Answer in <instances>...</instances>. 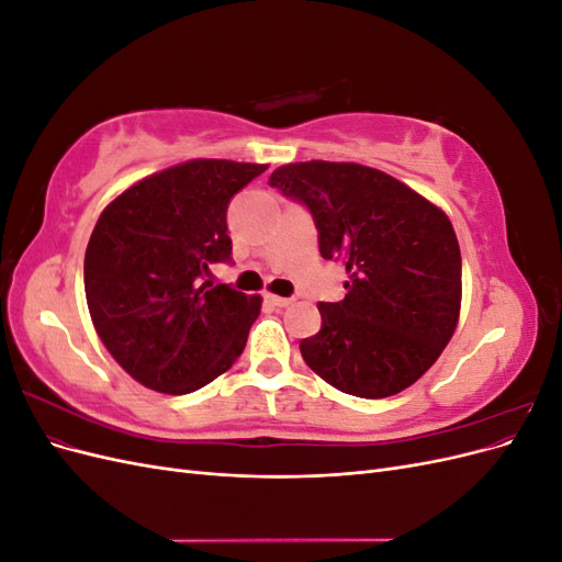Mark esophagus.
Instances as JSON below:
<instances>
[{
	"mask_svg": "<svg viewBox=\"0 0 562 562\" xmlns=\"http://www.w3.org/2000/svg\"><path fill=\"white\" fill-rule=\"evenodd\" d=\"M265 300L269 304H274V307H288V304L293 302V297H281V295H274V293H265Z\"/></svg>",
	"mask_w": 562,
	"mask_h": 562,
	"instance_id": "34e87169",
	"label": "esophagus"
}]
</instances>
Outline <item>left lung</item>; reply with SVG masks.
Segmentation results:
<instances>
[{
	"mask_svg": "<svg viewBox=\"0 0 562 562\" xmlns=\"http://www.w3.org/2000/svg\"><path fill=\"white\" fill-rule=\"evenodd\" d=\"M269 184L312 213L323 260L349 274L345 300L318 302L321 330L300 342L304 363L359 398L417 382L450 342L462 304V255L448 215L361 164H288Z\"/></svg>",
	"mask_w": 562,
	"mask_h": 562,
	"instance_id": "1",
	"label": "left lung"
}]
</instances>
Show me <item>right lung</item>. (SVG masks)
<instances>
[{"instance_id": "right-lung-1", "label": "right lung", "mask_w": 562, "mask_h": 562, "mask_svg": "<svg viewBox=\"0 0 562 562\" xmlns=\"http://www.w3.org/2000/svg\"><path fill=\"white\" fill-rule=\"evenodd\" d=\"M262 164L194 159L149 176L98 217L83 258L95 333L143 386L192 394L239 359L260 295L209 281L232 260L227 206Z\"/></svg>"}]
</instances>
